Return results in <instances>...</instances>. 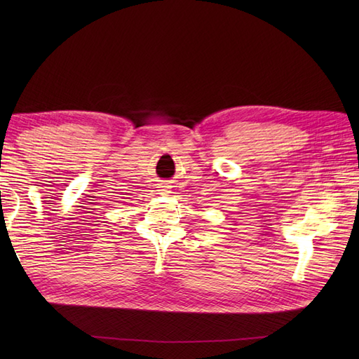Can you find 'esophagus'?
Returning a JSON list of instances; mask_svg holds the SVG:
<instances>
[{
    "label": "esophagus",
    "mask_w": 359,
    "mask_h": 359,
    "mask_svg": "<svg viewBox=\"0 0 359 359\" xmlns=\"http://www.w3.org/2000/svg\"><path fill=\"white\" fill-rule=\"evenodd\" d=\"M163 191H165V193H168V189H165V190H163Z\"/></svg>",
    "instance_id": "esophagus-1"
}]
</instances>
